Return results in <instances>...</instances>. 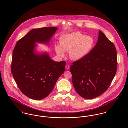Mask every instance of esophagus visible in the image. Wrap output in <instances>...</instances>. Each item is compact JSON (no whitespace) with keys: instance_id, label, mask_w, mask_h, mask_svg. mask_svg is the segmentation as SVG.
Returning <instances> with one entry per match:
<instances>
[{"instance_id":"1","label":"esophagus","mask_w":128,"mask_h":128,"mask_svg":"<svg viewBox=\"0 0 128 128\" xmlns=\"http://www.w3.org/2000/svg\"><path fill=\"white\" fill-rule=\"evenodd\" d=\"M66 69L67 70H68L69 68H70V66H69V65H67L66 66Z\"/></svg>"}]
</instances>
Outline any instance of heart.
I'll return each mask as SVG.
<instances>
[{
    "mask_svg": "<svg viewBox=\"0 0 128 128\" xmlns=\"http://www.w3.org/2000/svg\"><path fill=\"white\" fill-rule=\"evenodd\" d=\"M60 46L56 45L55 50L60 56H65V52L70 51V56L73 60L84 58L91 50L94 44V38L84 36L79 32L65 34L60 38Z\"/></svg>",
    "mask_w": 128,
    "mask_h": 128,
    "instance_id": "obj_1",
    "label": "heart"
}]
</instances>
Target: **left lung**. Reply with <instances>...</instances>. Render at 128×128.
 Here are the masks:
<instances>
[{"label":"left lung","mask_w":128,"mask_h":128,"mask_svg":"<svg viewBox=\"0 0 128 128\" xmlns=\"http://www.w3.org/2000/svg\"><path fill=\"white\" fill-rule=\"evenodd\" d=\"M117 64L115 45L99 30L95 46L84 58L73 62L70 67L76 91L85 99L102 94L115 77Z\"/></svg>","instance_id":"obj_1"}]
</instances>
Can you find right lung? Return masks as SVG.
I'll return each mask as SVG.
<instances>
[{
    "instance_id": "1",
    "label": "right lung",
    "mask_w": 128,
    "mask_h": 128,
    "mask_svg": "<svg viewBox=\"0 0 128 128\" xmlns=\"http://www.w3.org/2000/svg\"><path fill=\"white\" fill-rule=\"evenodd\" d=\"M57 29L55 27L32 29L18 41L13 50L12 73L20 91L31 99L47 97L65 70V61L56 62L46 53L34 52L35 42L48 44Z\"/></svg>"
}]
</instances>
